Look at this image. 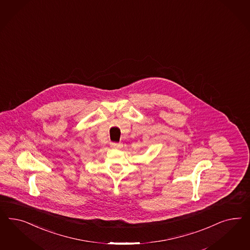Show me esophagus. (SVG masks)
<instances>
[{
    "label": "esophagus",
    "instance_id": "esophagus-1",
    "mask_svg": "<svg viewBox=\"0 0 250 250\" xmlns=\"http://www.w3.org/2000/svg\"><path fill=\"white\" fill-rule=\"evenodd\" d=\"M111 147H112V148H121L122 144H119V143H113V144L111 145Z\"/></svg>",
    "mask_w": 250,
    "mask_h": 250
}]
</instances>
